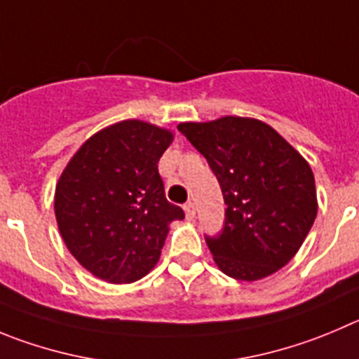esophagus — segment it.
Here are the masks:
<instances>
[{
  "mask_svg": "<svg viewBox=\"0 0 359 359\" xmlns=\"http://www.w3.org/2000/svg\"><path fill=\"white\" fill-rule=\"evenodd\" d=\"M184 212H186L187 219H195V214H196L195 203H193V202H187L186 205H184Z\"/></svg>",
  "mask_w": 359,
  "mask_h": 359,
  "instance_id": "34e87169",
  "label": "esophagus"
}]
</instances>
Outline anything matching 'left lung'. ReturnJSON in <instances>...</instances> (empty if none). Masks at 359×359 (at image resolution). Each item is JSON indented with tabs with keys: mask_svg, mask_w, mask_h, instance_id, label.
I'll return each mask as SVG.
<instances>
[{
	"mask_svg": "<svg viewBox=\"0 0 359 359\" xmlns=\"http://www.w3.org/2000/svg\"><path fill=\"white\" fill-rule=\"evenodd\" d=\"M177 129L202 154L225 198V225L205 237L230 278L255 281L290 262L317 216L310 164L267 123L243 116L184 122Z\"/></svg>",
	"mask_w": 359,
	"mask_h": 359,
	"instance_id": "obj_1",
	"label": "left lung"
}]
</instances>
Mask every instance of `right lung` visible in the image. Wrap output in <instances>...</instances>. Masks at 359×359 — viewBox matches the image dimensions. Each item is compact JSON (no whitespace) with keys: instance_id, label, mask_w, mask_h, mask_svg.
Wrapping results in <instances>:
<instances>
[{"instance_id":"obj_1","label":"right lung","mask_w":359,"mask_h":359,"mask_svg":"<svg viewBox=\"0 0 359 359\" xmlns=\"http://www.w3.org/2000/svg\"><path fill=\"white\" fill-rule=\"evenodd\" d=\"M172 142V130L123 120L86 140L60 175V233L93 276L109 283L143 278L159 260L170 223L184 219L157 170Z\"/></svg>"}]
</instances>
